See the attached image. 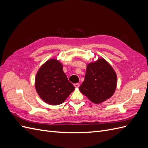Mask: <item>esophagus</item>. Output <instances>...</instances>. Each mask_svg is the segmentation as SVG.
Instances as JSON below:
<instances>
[{"label": "esophagus", "mask_w": 148, "mask_h": 148, "mask_svg": "<svg viewBox=\"0 0 148 148\" xmlns=\"http://www.w3.org/2000/svg\"><path fill=\"white\" fill-rule=\"evenodd\" d=\"M74 86L75 88H78L79 86V83H75L74 84Z\"/></svg>", "instance_id": "obj_1"}]
</instances>
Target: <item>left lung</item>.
Instances as JSON below:
<instances>
[{
	"label": "left lung",
	"mask_w": 148,
	"mask_h": 148,
	"mask_svg": "<svg viewBox=\"0 0 148 148\" xmlns=\"http://www.w3.org/2000/svg\"><path fill=\"white\" fill-rule=\"evenodd\" d=\"M117 86V75L104 59L88 64L84 81L79 91L93 103L99 104L114 95Z\"/></svg>",
	"instance_id": "left-lung-1"
}]
</instances>
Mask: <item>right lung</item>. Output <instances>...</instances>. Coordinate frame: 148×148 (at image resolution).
Segmentation results:
<instances>
[{
    "mask_svg": "<svg viewBox=\"0 0 148 148\" xmlns=\"http://www.w3.org/2000/svg\"><path fill=\"white\" fill-rule=\"evenodd\" d=\"M35 87L39 97L52 106L63 103L75 89L63 71V65L56 59L44 63L36 75Z\"/></svg>",
    "mask_w": 148,
    "mask_h": 148,
    "instance_id": "1",
    "label": "right lung"
}]
</instances>
